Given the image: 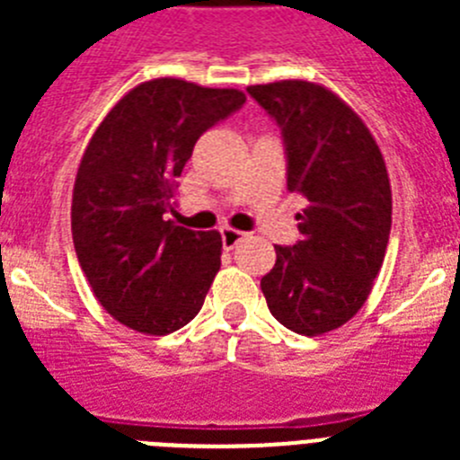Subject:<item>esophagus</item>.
I'll return each mask as SVG.
<instances>
[{"label": "esophagus", "mask_w": 460, "mask_h": 460, "mask_svg": "<svg viewBox=\"0 0 460 460\" xmlns=\"http://www.w3.org/2000/svg\"><path fill=\"white\" fill-rule=\"evenodd\" d=\"M246 237V233H242V230H234V227H223L221 230V239H223V246L226 249H234L242 239Z\"/></svg>", "instance_id": "34e87169"}]
</instances>
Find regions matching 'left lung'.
I'll list each match as a JSON object with an SVG mask.
<instances>
[{
	"label": "left lung",
	"instance_id": "left-lung-1",
	"mask_svg": "<svg viewBox=\"0 0 460 460\" xmlns=\"http://www.w3.org/2000/svg\"><path fill=\"white\" fill-rule=\"evenodd\" d=\"M288 152V190L302 195V239L274 246L260 288L271 315L296 334L339 329L364 306L392 230V186L376 137L332 89L308 80L251 84Z\"/></svg>",
	"mask_w": 460,
	"mask_h": 460
}]
</instances>
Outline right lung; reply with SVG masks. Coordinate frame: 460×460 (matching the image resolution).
I'll return each mask as SVG.
<instances>
[{
    "instance_id": "add662e5",
    "label": "right lung",
    "mask_w": 460,
    "mask_h": 460,
    "mask_svg": "<svg viewBox=\"0 0 460 460\" xmlns=\"http://www.w3.org/2000/svg\"><path fill=\"white\" fill-rule=\"evenodd\" d=\"M243 101L239 89L154 78L124 93L93 131L73 184L71 233L93 296L117 323L165 336L205 304L221 234L165 221V211L198 137Z\"/></svg>"
}]
</instances>
